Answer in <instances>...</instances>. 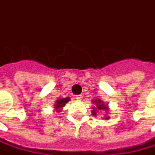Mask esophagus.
<instances>
[{"mask_svg":"<svg viewBox=\"0 0 155 155\" xmlns=\"http://www.w3.org/2000/svg\"><path fill=\"white\" fill-rule=\"evenodd\" d=\"M75 99H76L77 101H81V100H82V95H76V96H75Z\"/></svg>","mask_w":155,"mask_h":155,"instance_id":"obj_1","label":"esophagus"}]
</instances>
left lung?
I'll list each match as a JSON object with an SVG mask.
<instances>
[{"mask_svg": "<svg viewBox=\"0 0 155 155\" xmlns=\"http://www.w3.org/2000/svg\"><path fill=\"white\" fill-rule=\"evenodd\" d=\"M92 103L95 105V107H92V109H93V110H92V114L94 115V116L97 114V113L99 111H105L106 113H107V112L109 111V108H108L107 104H105L104 102L102 101V100H101V99L93 100ZM110 117H109L108 115H106V114H105L102 119H105L106 120H107Z\"/></svg>", "mask_w": 155, "mask_h": 155, "instance_id": "8db88e82", "label": "left lung"}]
</instances>
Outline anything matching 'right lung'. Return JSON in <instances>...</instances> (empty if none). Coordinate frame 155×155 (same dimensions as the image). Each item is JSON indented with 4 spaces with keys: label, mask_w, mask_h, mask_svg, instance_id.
I'll return each instance as SVG.
<instances>
[{
    "label": "right lung",
    "mask_w": 155,
    "mask_h": 155,
    "mask_svg": "<svg viewBox=\"0 0 155 155\" xmlns=\"http://www.w3.org/2000/svg\"><path fill=\"white\" fill-rule=\"evenodd\" d=\"M70 101V98L69 97H66V98H61V99H57L56 100V102L54 103V110L56 111L57 113L61 112L62 110V107H64L65 105L67 104L68 101Z\"/></svg>",
    "instance_id": "add662e5"
}]
</instances>
